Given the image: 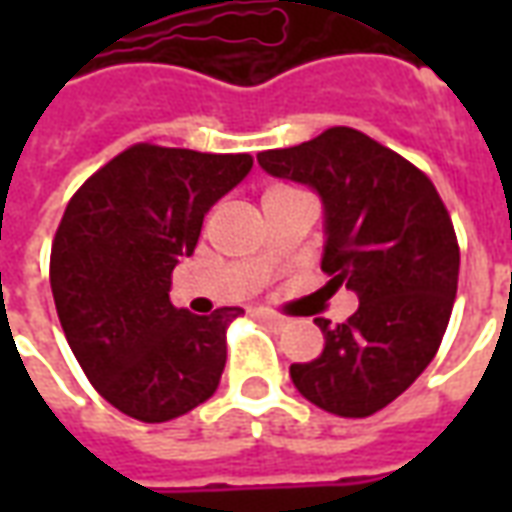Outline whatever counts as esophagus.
<instances>
[{"instance_id":"34e87169","label":"esophagus","mask_w":512,"mask_h":512,"mask_svg":"<svg viewBox=\"0 0 512 512\" xmlns=\"http://www.w3.org/2000/svg\"><path fill=\"white\" fill-rule=\"evenodd\" d=\"M257 318H260L263 323H268L271 329H282V326L288 323L282 315H277V312H271V310H257Z\"/></svg>"}]
</instances>
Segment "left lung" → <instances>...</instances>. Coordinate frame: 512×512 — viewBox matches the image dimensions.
<instances>
[{"instance_id":"obj_1","label":"left lung","mask_w":512,"mask_h":512,"mask_svg":"<svg viewBox=\"0 0 512 512\" xmlns=\"http://www.w3.org/2000/svg\"><path fill=\"white\" fill-rule=\"evenodd\" d=\"M257 164L321 197L323 274L359 296L340 326L315 321L323 354L290 365V378L329 414L370 417L422 376L447 332L461 266L450 213L414 164L356 128L257 153Z\"/></svg>"}]
</instances>
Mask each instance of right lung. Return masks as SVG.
I'll list each match as a JSON object with an SVG mask.
<instances>
[{
	"label": "right lung",
	"mask_w": 512,
	"mask_h": 512,
	"mask_svg": "<svg viewBox=\"0 0 512 512\" xmlns=\"http://www.w3.org/2000/svg\"><path fill=\"white\" fill-rule=\"evenodd\" d=\"M252 169L249 153L134 145L95 172L65 208L51 244V293L84 376L139 422H167L216 392L224 329L169 301L172 271L202 219Z\"/></svg>",
	"instance_id": "add662e5"
}]
</instances>
